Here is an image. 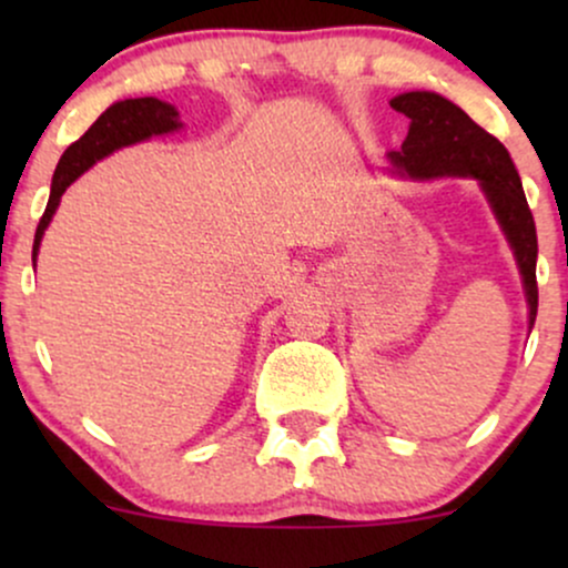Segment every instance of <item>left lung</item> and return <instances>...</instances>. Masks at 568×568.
Here are the masks:
<instances>
[{"label":"left lung","mask_w":568,"mask_h":568,"mask_svg":"<svg viewBox=\"0 0 568 568\" xmlns=\"http://www.w3.org/2000/svg\"><path fill=\"white\" fill-rule=\"evenodd\" d=\"M389 106L410 120L400 152H389L395 173L410 179L462 175V179H475L484 189L518 262L526 302H529V325H534L539 298L537 226L507 149L491 133L475 125L456 103L438 93L414 90V93L395 95Z\"/></svg>","instance_id":"1"}]
</instances>
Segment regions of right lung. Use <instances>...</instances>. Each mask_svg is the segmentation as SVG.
Listing matches in <instances>:
<instances>
[{
    "label": "right lung",
    "instance_id": "right-lung-1",
    "mask_svg": "<svg viewBox=\"0 0 568 568\" xmlns=\"http://www.w3.org/2000/svg\"><path fill=\"white\" fill-rule=\"evenodd\" d=\"M181 128L179 112L171 103L160 101V98H125V101H116L106 109L93 125L88 128V133L80 141H74L63 152L61 162H58L53 186H50V200L44 207L42 219H39L37 234H34V258L37 264V251L42 243V234L48 230V224L53 221V213L61 202V194L67 192L69 184H74L80 175L93 168L98 160L109 158L116 149L130 146V143H139L152 139V135H165Z\"/></svg>",
    "mask_w": 568,
    "mask_h": 568
}]
</instances>
